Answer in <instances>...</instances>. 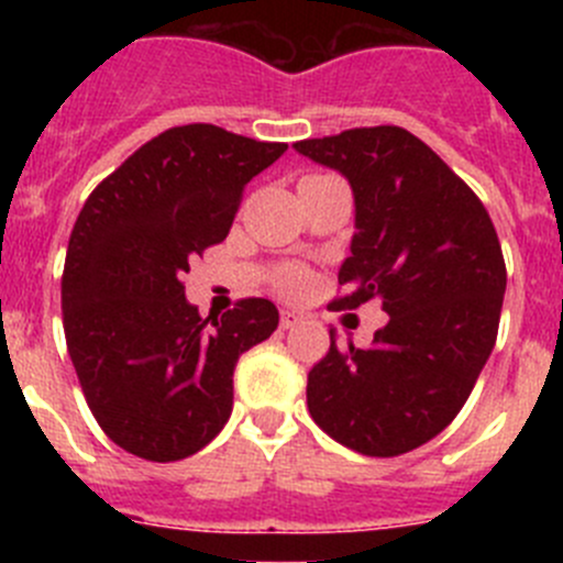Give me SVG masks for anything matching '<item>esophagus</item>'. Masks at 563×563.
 I'll return each mask as SVG.
<instances>
[{"label":"esophagus","instance_id":"obj_1","mask_svg":"<svg viewBox=\"0 0 563 563\" xmlns=\"http://www.w3.org/2000/svg\"><path fill=\"white\" fill-rule=\"evenodd\" d=\"M299 321H302V316L294 313V310H283L280 313V329H294Z\"/></svg>","mask_w":563,"mask_h":563}]
</instances>
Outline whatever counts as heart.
<instances>
[{"instance_id":"b5f03b06","label":"heart","mask_w":563,"mask_h":563,"mask_svg":"<svg viewBox=\"0 0 563 563\" xmlns=\"http://www.w3.org/2000/svg\"><path fill=\"white\" fill-rule=\"evenodd\" d=\"M305 280H308V275H305L302 269H288L286 275H283L280 286L286 288V291H299V288L305 286Z\"/></svg>"}]
</instances>
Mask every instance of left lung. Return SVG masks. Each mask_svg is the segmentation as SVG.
<instances>
[{
  "label": "left lung",
  "mask_w": 563,
  "mask_h": 563,
  "mask_svg": "<svg viewBox=\"0 0 563 563\" xmlns=\"http://www.w3.org/2000/svg\"><path fill=\"white\" fill-rule=\"evenodd\" d=\"M294 150L340 172L354 192V286L332 308L378 297L387 327L367 349L338 345L308 373V408L323 433L371 457L428 444L468 400L498 334L507 266L496 229L468 185L424 141L395 124L356 128Z\"/></svg>",
  "instance_id": "left-lung-1"
}]
</instances>
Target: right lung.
Listing matches in <instances>:
<instances>
[{
  "label": "right lung",
  "instance_id": "right-lung-1",
  "mask_svg": "<svg viewBox=\"0 0 563 563\" xmlns=\"http://www.w3.org/2000/svg\"><path fill=\"white\" fill-rule=\"evenodd\" d=\"M214 124L146 141L84 203L62 275L73 367L103 433L155 463L196 455L229 422L240 356L277 329L269 299L198 316L181 277L229 236L245 185L286 152Z\"/></svg>",
  "mask_w": 563,
  "mask_h": 563
}]
</instances>
